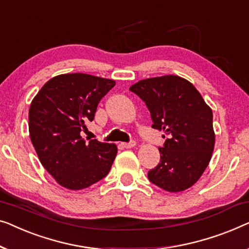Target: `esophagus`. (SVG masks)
<instances>
[{"label":"esophagus","instance_id":"34e87169","mask_svg":"<svg viewBox=\"0 0 249 249\" xmlns=\"http://www.w3.org/2000/svg\"><path fill=\"white\" fill-rule=\"evenodd\" d=\"M122 145H123L124 148H126V149H131L135 145V141H129L127 143H122Z\"/></svg>","mask_w":249,"mask_h":249}]
</instances>
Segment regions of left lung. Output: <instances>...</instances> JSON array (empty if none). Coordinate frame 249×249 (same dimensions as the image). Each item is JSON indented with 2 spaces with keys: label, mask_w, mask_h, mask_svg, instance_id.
<instances>
[{
  "label": "left lung",
  "mask_w": 249,
  "mask_h": 249,
  "mask_svg": "<svg viewBox=\"0 0 249 249\" xmlns=\"http://www.w3.org/2000/svg\"><path fill=\"white\" fill-rule=\"evenodd\" d=\"M129 90L144 101L152 127L166 134L160 162L149 170V180L168 192L193 186L214 149L211 108L191 82L177 75L141 80Z\"/></svg>",
  "instance_id": "obj_1"
}]
</instances>
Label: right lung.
Returning <instances> with one entry per match:
<instances>
[{
    "label": "right lung",
    "mask_w": 249,
    "mask_h": 249,
    "mask_svg": "<svg viewBox=\"0 0 249 249\" xmlns=\"http://www.w3.org/2000/svg\"><path fill=\"white\" fill-rule=\"evenodd\" d=\"M114 86L113 80L83 73L62 74L45 83L30 105L29 133L38 158L69 190L89 187L109 173L116 145L87 142L81 132Z\"/></svg>",
    "instance_id": "add662e5"
}]
</instances>
